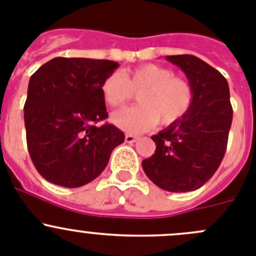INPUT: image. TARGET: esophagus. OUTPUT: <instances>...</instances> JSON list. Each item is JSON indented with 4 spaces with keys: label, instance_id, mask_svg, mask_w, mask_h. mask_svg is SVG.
Here are the masks:
<instances>
[{
    "label": "esophagus",
    "instance_id": "obj_1",
    "mask_svg": "<svg viewBox=\"0 0 256 256\" xmlns=\"http://www.w3.org/2000/svg\"><path fill=\"white\" fill-rule=\"evenodd\" d=\"M136 140H137V137L133 134H126V142L130 143V144H132V143H134Z\"/></svg>",
    "mask_w": 256,
    "mask_h": 256
}]
</instances>
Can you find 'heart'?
Returning a JSON list of instances; mask_svg holds the SVG:
<instances>
[{
    "label": "heart",
    "mask_w": 256,
    "mask_h": 256,
    "mask_svg": "<svg viewBox=\"0 0 256 256\" xmlns=\"http://www.w3.org/2000/svg\"><path fill=\"white\" fill-rule=\"evenodd\" d=\"M102 96L112 108H119L138 93L140 106L116 112L112 120L126 133H143L160 122L171 126L186 116L192 106L194 93L186 80L174 76V70L156 64H146L123 74L113 72L102 82Z\"/></svg>",
    "instance_id": "b5f03b06"
}]
</instances>
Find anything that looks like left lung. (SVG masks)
Here are the masks:
<instances>
[{
    "label": "left lung",
    "mask_w": 256,
    "mask_h": 256,
    "mask_svg": "<svg viewBox=\"0 0 256 256\" xmlns=\"http://www.w3.org/2000/svg\"><path fill=\"white\" fill-rule=\"evenodd\" d=\"M166 59L184 70L194 99L184 118L152 136L156 152L142 167L160 188L194 191L214 176L225 156L232 122L230 90L220 72L194 55Z\"/></svg>",
    "instance_id": "left-lung-1"
}]
</instances>
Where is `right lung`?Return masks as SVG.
<instances>
[{
  "mask_svg": "<svg viewBox=\"0 0 256 256\" xmlns=\"http://www.w3.org/2000/svg\"><path fill=\"white\" fill-rule=\"evenodd\" d=\"M118 62L55 58L30 78L24 106L26 142L34 166L54 184L80 187L96 180L124 142L108 118L102 82Z\"/></svg>",
  "mask_w": 256,
  "mask_h": 256,
  "instance_id": "obj_1",
  "label": "right lung"
}]
</instances>
